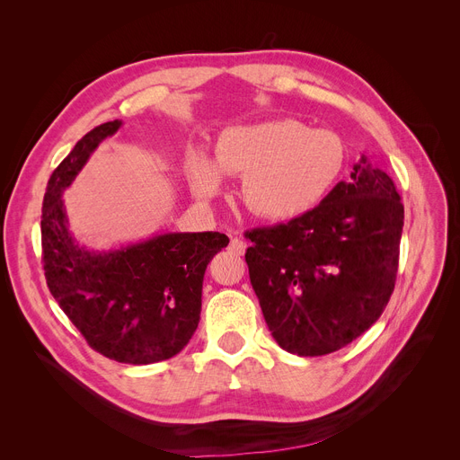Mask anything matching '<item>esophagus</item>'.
<instances>
[{
	"label": "esophagus",
	"instance_id": "obj_1",
	"mask_svg": "<svg viewBox=\"0 0 460 460\" xmlns=\"http://www.w3.org/2000/svg\"><path fill=\"white\" fill-rule=\"evenodd\" d=\"M246 248H248V244H246V240H243V238H238V236L231 238V243H229V250H231V252H233L234 255H244Z\"/></svg>",
	"mask_w": 460,
	"mask_h": 460
}]
</instances>
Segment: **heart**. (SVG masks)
Wrapping results in <instances>:
<instances>
[{
  "label": "heart",
  "instance_id": "heart-1",
  "mask_svg": "<svg viewBox=\"0 0 460 460\" xmlns=\"http://www.w3.org/2000/svg\"><path fill=\"white\" fill-rule=\"evenodd\" d=\"M347 145L332 130H311L296 119L233 127L216 143L214 160L201 149L186 158L191 190L212 198L224 173L244 177L248 208L264 220H291L315 208L347 172Z\"/></svg>",
  "mask_w": 460,
  "mask_h": 460
}]
</instances>
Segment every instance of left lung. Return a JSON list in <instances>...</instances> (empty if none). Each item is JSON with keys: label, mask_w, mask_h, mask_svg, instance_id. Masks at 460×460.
I'll return each instance as SVG.
<instances>
[{"label": "left lung", "mask_w": 460, "mask_h": 460, "mask_svg": "<svg viewBox=\"0 0 460 460\" xmlns=\"http://www.w3.org/2000/svg\"><path fill=\"white\" fill-rule=\"evenodd\" d=\"M404 207L366 156L309 212L246 231L250 281L278 345L324 356L367 332L388 305Z\"/></svg>", "instance_id": "1"}]
</instances>
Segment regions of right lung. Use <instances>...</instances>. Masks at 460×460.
Listing matches in <instances>:
<instances>
[{
	"label": "right lung",
	"instance_id": "obj_1",
	"mask_svg": "<svg viewBox=\"0 0 460 460\" xmlns=\"http://www.w3.org/2000/svg\"><path fill=\"white\" fill-rule=\"evenodd\" d=\"M120 120L87 132L54 169L42 201L48 288L87 345L120 364L147 366L179 354L199 324L207 264L224 233H165L110 252L82 248L68 231L61 193Z\"/></svg>",
	"mask_w": 460,
	"mask_h": 460
}]
</instances>
